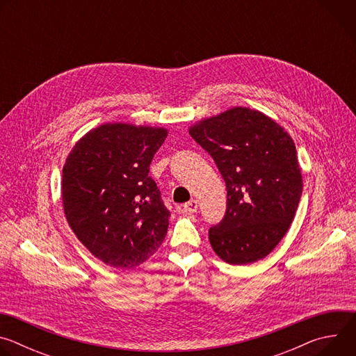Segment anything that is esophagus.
<instances>
[{
    "label": "esophagus",
    "instance_id": "1",
    "mask_svg": "<svg viewBox=\"0 0 356 356\" xmlns=\"http://www.w3.org/2000/svg\"><path fill=\"white\" fill-rule=\"evenodd\" d=\"M197 209H198V206H197V201H195V200H190V201H187L186 204L183 206V210H184L186 213H188V214L197 213Z\"/></svg>",
    "mask_w": 356,
    "mask_h": 356
}]
</instances>
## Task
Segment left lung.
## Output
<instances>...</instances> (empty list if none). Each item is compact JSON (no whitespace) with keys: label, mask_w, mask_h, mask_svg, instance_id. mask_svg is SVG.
Listing matches in <instances>:
<instances>
[{"label":"left lung","mask_w":356,"mask_h":356,"mask_svg":"<svg viewBox=\"0 0 356 356\" xmlns=\"http://www.w3.org/2000/svg\"><path fill=\"white\" fill-rule=\"evenodd\" d=\"M214 159L227 186L224 218L209 229L229 265L253 264L287 232L302 191L293 139L265 114L236 107L190 128Z\"/></svg>","instance_id":"left-lung-1"}]
</instances>
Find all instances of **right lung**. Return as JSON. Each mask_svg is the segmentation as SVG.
I'll list each match as a JSON object with an SVG mask.
<instances>
[{"mask_svg": "<svg viewBox=\"0 0 356 356\" xmlns=\"http://www.w3.org/2000/svg\"><path fill=\"white\" fill-rule=\"evenodd\" d=\"M163 128L106 124L83 136L63 166L69 225L95 258L131 269L159 249L170 211L149 175Z\"/></svg>", "mask_w": 356, "mask_h": 356, "instance_id": "obj_1", "label": "right lung"}]
</instances>
